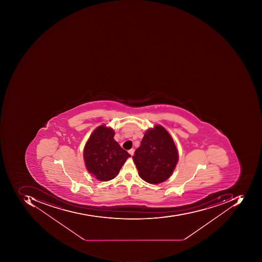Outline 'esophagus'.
I'll return each mask as SVG.
<instances>
[{
    "instance_id": "obj_1",
    "label": "esophagus",
    "mask_w": 262,
    "mask_h": 262,
    "mask_svg": "<svg viewBox=\"0 0 262 262\" xmlns=\"http://www.w3.org/2000/svg\"><path fill=\"white\" fill-rule=\"evenodd\" d=\"M129 154H130V155L133 156L134 152H135V149H130V150L128 151Z\"/></svg>"
}]
</instances>
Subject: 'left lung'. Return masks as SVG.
<instances>
[{"label":"left lung","instance_id":"1","mask_svg":"<svg viewBox=\"0 0 262 262\" xmlns=\"http://www.w3.org/2000/svg\"><path fill=\"white\" fill-rule=\"evenodd\" d=\"M132 158L144 181L159 184L171 177L179 161V152L169 132L156 124L145 132Z\"/></svg>","mask_w":262,"mask_h":262}]
</instances>
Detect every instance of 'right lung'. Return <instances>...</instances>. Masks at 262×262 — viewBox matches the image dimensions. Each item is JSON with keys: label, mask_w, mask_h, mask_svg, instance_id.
<instances>
[{"label": "right lung", "mask_w": 262, "mask_h": 262, "mask_svg": "<svg viewBox=\"0 0 262 262\" xmlns=\"http://www.w3.org/2000/svg\"><path fill=\"white\" fill-rule=\"evenodd\" d=\"M112 127L102 124L92 132L83 149L85 168L99 181L106 182L117 177L120 168L130 155L113 139Z\"/></svg>", "instance_id": "obj_1"}]
</instances>
